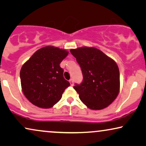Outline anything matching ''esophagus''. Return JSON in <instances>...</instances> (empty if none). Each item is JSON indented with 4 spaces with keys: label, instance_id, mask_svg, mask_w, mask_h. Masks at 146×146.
I'll list each match as a JSON object with an SVG mask.
<instances>
[{
    "label": "esophagus",
    "instance_id": "34e87169",
    "mask_svg": "<svg viewBox=\"0 0 146 146\" xmlns=\"http://www.w3.org/2000/svg\"><path fill=\"white\" fill-rule=\"evenodd\" d=\"M69 83L70 84H71V86H73V79H71L69 80Z\"/></svg>",
    "mask_w": 146,
    "mask_h": 146
}]
</instances>
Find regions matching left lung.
Returning <instances> with one entry per match:
<instances>
[{
  "instance_id": "obj_1",
  "label": "left lung",
  "mask_w": 146,
  "mask_h": 146,
  "mask_svg": "<svg viewBox=\"0 0 146 146\" xmlns=\"http://www.w3.org/2000/svg\"><path fill=\"white\" fill-rule=\"evenodd\" d=\"M70 52L83 73V82L73 87L81 101L91 110L107 108L119 91V71L115 61L94 47L83 46Z\"/></svg>"
}]
</instances>
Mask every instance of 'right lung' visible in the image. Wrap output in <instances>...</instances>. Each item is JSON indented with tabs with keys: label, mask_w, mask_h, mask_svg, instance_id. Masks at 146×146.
I'll return each instance as SVG.
<instances>
[{
	"label": "right lung",
	"mask_w": 146,
	"mask_h": 146,
	"mask_svg": "<svg viewBox=\"0 0 146 146\" xmlns=\"http://www.w3.org/2000/svg\"><path fill=\"white\" fill-rule=\"evenodd\" d=\"M69 52L53 46L36 50L21 67L23 92L27 100L40 108H50L62 98L70 85L63 77L60 63Z\"/></svg>",
	"instance_id": "obj_1"
}]
</instances>
